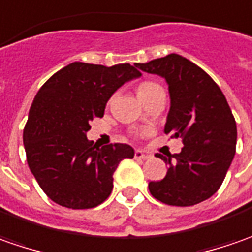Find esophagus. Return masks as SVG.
Here are the masks:
<instances>
[{"label": "esophagus", "instance_id": "1", "mask_svg": "<svg viewBox=\"0 0 252 252\" xmlns=\"http://www.w3.org/2000/svg\"><path fill=\"white\" fill-rule=\"evenodd\" d=\"M135 158H136V159H143V160H146V159H151L152 155L148 152H143L141 149H136V151H135Z\"/></svg>", "mask_w": 252, "mask_h": 252}]
</instances>
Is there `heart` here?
I'll return each mask as SVG.
<instances>
[{
  "label": "heart",
  "instance_id": "heart-1",
  "mask_svg": "<svg viewBox=\"0 0 252 252\" xmlns=\"http://www.w3.org/2000/svg\"><path fill=\"white\" fill-rule=\"evenodd\" d=\"M158 88H160V85H158V83H155V82L141 83V85L138 86V96H143V94H146V93H149V92L155 91V89H158Z\"/></svg>",
  "mask_w": 252,
  "mask_h": 252
}]
</instances>
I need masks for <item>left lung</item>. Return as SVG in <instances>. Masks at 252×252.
I'll list each match as a JSON object with an SVG mask.
<instances>
[{
  "instance_id": "8db88e82",
  "label": "left lung",
  "mask_w": 252,
  "mask_h": 252,
  "mask_svg": "<svg viewBox=\"0 0 252 252\" xmlns=\"http://www.w3.org/2000/svg\"><path fill=\"white\" fill-rule=\"evenodd\" d=\"M169 85L170 110L164 132L183 138L184 148L169 158L166 177L151 181L158 201L173 206L202 202L219 189L236 153L237 126L220 88L202 68L178 54L135 64Z\"/></svg>"
}]
</instances>
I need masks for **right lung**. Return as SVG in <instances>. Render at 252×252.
Masks as SVG:
<instances>
[{"instance_id": "add662e5", "label": "right lung", "mask_w": 252, "mask_h": 252, "mask_svg": "<svg viewBox=\"0 0 252 252\" xmlns=\"http://www.w3.org/2000/svg\"><path fill=\"white\" fill-rule=\"evenodd\" d=\"M141 72L129 64L72 63L44 83L29 110L23 145L29 169L46 195L71 209L104 202L120 161L134 158L126 143L96 146L86 138L113 93Z\"/></svg>"}]
</instances>
